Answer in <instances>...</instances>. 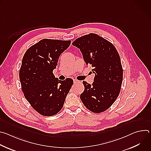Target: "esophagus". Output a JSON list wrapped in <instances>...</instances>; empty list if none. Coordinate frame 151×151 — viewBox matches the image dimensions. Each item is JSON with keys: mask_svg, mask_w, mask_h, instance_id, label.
Listing matches in <instances>:
<instances>
[{"mask_svg": "<svg viewBox=\"0 0 151 151\" xmlns=\"http://www.w3.org/2000/svg\"><path fill=\"white\" fill-rule=\"evenodd\" d=\"M78 82H79V81H78V80H76V79H73V83H74V84H76V83H78Z\"/></svg>", "mask_w": 151, "mask_h": 151, "instance_id": "esophagus-1", "label": "esophagus"}]
</instances>
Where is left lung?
<instances>
[{"instance_id":"1","label":"left lung","mask_w":151,"mask_h":151,"mask_svg":"<svg viewBox=\"0 0 151 151\" xmlns=\"http://www.w3.org/2000/svg\"><path fill=\"white\" fill-rule=\"evenodd\" d=\"M72 45L82 52L86 64L95 74L92 85L83 81L80 98L90 111L100 113L110 107L119 94L123 70L119 54L112 43L95 33L76 39Z\"/></svg>"}]
</instances>
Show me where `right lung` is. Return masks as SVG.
Here are the masks:
<instances>
[{"instance_id":"obj_1","label":"right lung","mask_w":151,"mask_h":151,"mask_svg":"<svg viewBox=\"0 0 151 151\" xmlns=\"http://www.w3.org/2000/svg\"><path fill=\"white\" fill-rule=\"evenodd\" d=\"M70 40L44 39L25 52L19 72L21 88L26 100L39 114L52 116L62 109L73 81H60L52 72L60 55Z\"/></svg>"}]
</instances>
